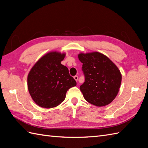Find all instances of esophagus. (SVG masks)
<instances>
[{"mask_svg":"<svg viewBox=\"0 0 148 148\" xmlns=\"http://www.w3.org/2000/svg\"><path fill=\"white\" fill-rule=\"evenodd\" d=\"M74 79H75V81H77V80H78V76H77V75H75V76H74Z\"/></svg>","mask_w":148,"mask_h":148,"instance_id":"esophagus-1","label":"esophagus"}]
</instances>
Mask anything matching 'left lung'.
<instances>
[{
	"label": "left lung",
	"mask_w": 148,
	"mask_h": 148,
	"mask_svg": "<svg viewBox=\"0 0 148 148\" xmlns=\"http://www.w3.org/2000/svg\"><path fill=\"white\" fill-rule=\"evenodd\" d=\"M79 60L85 82L80 86L84 99L96 106H105L115 99L120 88L122 75L114 64L100 52L80 53Z\"/></svg>",
	"instance_id": "8db88e82"
}]
</instances>
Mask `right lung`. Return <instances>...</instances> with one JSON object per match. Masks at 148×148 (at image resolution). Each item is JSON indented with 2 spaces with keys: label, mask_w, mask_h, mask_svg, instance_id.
Segmentation results:
<instances>
[{
  "label": "right lung",
  "mask_w": 148,
  "mask_h": 148,
  "mask_svg": "<svg viewBox=\"0 0 148 148\" xmlns=\"http://www.w3.org/2000/svg\"><path fill=\"white\" fill-rule=\"evenodd\" d=\"M65 53L49 52L38 60L27 76L30 95L44 108H55L64 101L66 92L76 86L66 66L61 64Z\"/></svg>",
  "instance_id": "obj_1"
}]
</instances>
